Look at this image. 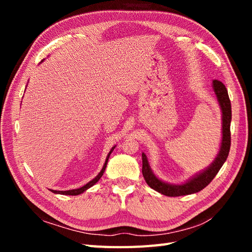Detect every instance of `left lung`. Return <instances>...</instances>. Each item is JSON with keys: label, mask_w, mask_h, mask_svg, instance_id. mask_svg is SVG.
I'll use <instances>...</instances> for the list:
<instances>
[{"label": "left lung", "mask_w": 252, "mask_h": 252, "mask_svg": "<svg viewBox=\"0 0 252 252\" xmlns=\"http://www.w3.org/2000/svg\"><path fill=\"white\" fill-rule=\"evenodd\" d=\"M212 85L222 110V142L220 152H219L215 161L210 164V167H208L206 170H203L202 172L195 175L194 178H191L190 180L187 181L186 183H183L181 185H172L159 180L157 176L153 173L151 167H149L146 155L143 153L142 172L144 179H145L146 183L151 186L153 189L160 192V194L169 197H178L183 195H190L194 194V192L200 191L201 189H205L213 179H215V176L222 168L223 163L225 162L229 153V148H231L232 106L225 85L221 81H219V80H213Z\"/></svg>", "instance_id": "left-lung-1"}]
</instances>
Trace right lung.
<instances>
[{"label":"right lung","mask_w":252,"mask_h":252,"mask_svg":"<svg viewBox=\"0 0 252 252\" xmlns=\"http://www.w3.org/2000/svg\"><path fill=\"white\" fill-rule=\"evenodd\" d=\"M114 149H115V146L110 149V152L108 153V155H107L106 161H105V163H104V167H103V169H101L100 172H99L97 175H96L95 178H94L92 181H90L88 184H85L84 186L80 187V189H70V190H53V189H51V191L55 192V194H61V195H71V196H77V195L82 194L83 191H85V190H87L88 189H90V187H92L94 184H96V183H97V182L99 181V179L101 178V175H103V174H104V172H105V169H106L107 162H108V159H109L110 154L112 153V151H114Z\"/></svg>","instance_id":"obj_1"}]
</instances>
